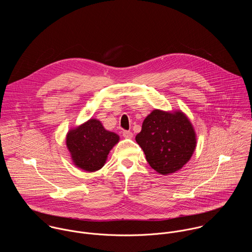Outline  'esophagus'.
Masks as SVG:
<instances>
[{
    "label": "esophagus",
    "mask_w": 252,
    "mask_h": 252,
    "mask_svg": "<svg viewBox=\"0 0 252 252\" xmlns=\"http://www.w3.org/2000/svg\"><path fill=\"white\" fill-rule=\"evenodd\" d=\"M122 135H123V137L126 138V139H132V138H133V133H132L131 131L124 130V131L122 132Z\"/></svg>",
    "instance_id": "34e87169"
}]
</instances>
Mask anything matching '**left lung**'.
<instances>
[{"label": "left lung", "mask_w": 252, "mask_h": 252, "mask_svg": "<svg viewBox=\"0 0 252 252\" xmlns=\"http://www.w3.org/2000/svg\"><path fill=\"white\" fill-rule=\"evenodd\" d=\"M136 141L150 167L161 175L179 171L196 147L192 124L181 111L171 113L154 109L144 119Z\"/></svg>", "instance_id": "obj_1"}]
</instances>
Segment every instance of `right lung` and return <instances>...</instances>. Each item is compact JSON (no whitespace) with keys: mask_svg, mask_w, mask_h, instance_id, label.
<instances>
[{"mask_svg":"<svg viewBox=\"0 0 252 252\" xmlns=\"http://www.w3.org/2000/svg\"><path fill=\"white\" fill-rule=\"evenodd\" d=\"M66 140L74 165L95 172L105 165L109 150L118 143L119 136L107 131L99 120L90 119L71 130Z\"/></svg>","mask_w":252,"mask_h":252,"instance_id":"right-lung-1","label":"right lung"}]
</instances>
